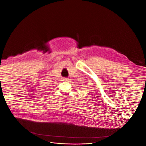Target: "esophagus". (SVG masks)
<instances>
[{"label":"esophagus","mask_w":146,"mask_h":146,"mask_svg":"<svg viewBox=\"0 0 146 146\" xmlns=\"http://www.w3.org/2000/svg\"><path fill=\"white\" fill-rule=\"evenodd\" d=\"M62 80L63 82H68V81H69V79L68 78H63Z\"/></svg>","instance_id":"1"}]
</instances>
